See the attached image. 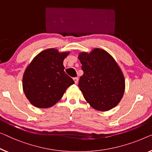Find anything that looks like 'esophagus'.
<instances>
[{"label":"esophagus","instance_id":"obj_1","mask_svg":"<svg viewBox=\"0 0 152 152\" xmlns=\"http://www.w3.org/2000/svg\"><path fill=\"white\" fill-rule=\"evenodd\" d=\"M74 83H75V84H77L78 83V78H74Z\"/></svg>","mask_w":152,"mask_h":152}]
</instances>
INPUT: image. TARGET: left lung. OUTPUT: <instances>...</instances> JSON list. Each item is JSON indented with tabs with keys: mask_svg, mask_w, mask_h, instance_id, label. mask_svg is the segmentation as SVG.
<instances>
[{
	"mask_svg": "<svg viewBox=\"0 0 152 152\" xmlns=\"http://www.w3.org/2000/svg\"><path fill=\"white\" fill-rule=\"evenodd\" d=\"M84 74L78 87L85 100L94 109L107 111L123 98L125 78L121 68L110 54L101 48L79 53Z\"/></svg>",
	"mask_w": 152,
	"mask_h": 152,
	"instance_id": "obj_1",
	"label": "left lung"
}]
</instances>
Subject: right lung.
<instances>
[{
	"label": "right lung",
	"instance_id": "1",
	"mask_svg": "<svg viewBox=\"0 0 152 152\" xmlns=\"http://www.w3.org/2000/svg\"><path fill=\"white\" fill-rule=\"evenodd\" d=\"M69 52L59 53L55 48L43 50L24 71L22 87L31 104L47 108L58 102L74 81L65 73L63 61Z\"/></svg>",
	"mask_w": 152,
	"mask_h": 152
}]
</instances>
